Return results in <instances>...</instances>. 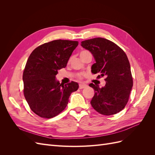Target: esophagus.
I'll use <instances>...</instances> for the list:
<instances>
[{"label":"esophagus","mask_w":155,"mask_h":155,"mask_svg":"<svg viewBox=\"0 0 155 155\" xmlns=\"http://www.w3.org/2000/svg\"><path fill=\"white\" fill-rule=\"evenodd\" d=\"M87 87V85H86V84H84V83L79 84V88H80V89L84 88H85Z\"/></svg>","instance_id":"34e87169"}]
</instances>
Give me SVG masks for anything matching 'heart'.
<instances>
[{
	"instance_id": "heart-1",
	"label": "heart",
	"mask_w": 155,
	"mask_h": 155,
	"mask_svg": "<svg viewBox=\"0 0 155 155\" xmlns=\"http://www.w3.org/2000/svg\"><path fill=\"white\" fill-rule=\"evenodd\" d=\"M85 51H85V50H84V51H82L80 53V54H83V53H84V52H85Z\"/></svg>"
}]
</instances>
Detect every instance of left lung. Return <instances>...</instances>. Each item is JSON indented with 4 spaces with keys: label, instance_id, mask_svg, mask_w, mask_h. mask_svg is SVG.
I'll list each match as a JSON object with an SVG mask.
<instances>
[{
    "label": "left lung",
    "instance_id": "1",
    "mask_svg": "<svg viewBox=\"0 0 155 155\" xmlns=\"http://www.w3.org/2000/svg\"><path fill=\"white\" fill-rule=\"evenodd\" d=\"M81 46L90 51L96 61L91 72L100 74L97 78L106 76L104 87L89 84L94 90L91 105L101 114L118 113L127 104L133 85L127 55L113 42L101 37L83 41Z\"/></svg>",
    "mask_w": 155,
    "mask_h": 155
}]
</instances>
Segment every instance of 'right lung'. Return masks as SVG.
<instances>
[{
	"label": "right lung",
	"mask_w": 155,
	"mask_h": 155,
	"mask_svg": "<svg viewBox=\"0 0 155 155\" xmlns=\"http://www.w3.org/2000/svg\"><path fill=\"white\" fill-rule=\"evenodd\" d=\"M78 41L54 40L32 51L23 72L24 95L31 110L42 118H51L67 107L72 92L79 85H64L56 79L58 70L65 68Z\"/></svg>",
	"instance_id": "add662e5"
}]
</instances>
